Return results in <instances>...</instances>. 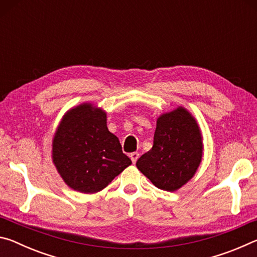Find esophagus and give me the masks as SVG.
Here are the masks:
<instances>
[{"label": "esophagus", "instance_id": "obj_1", "mask_svg": "<svg viewBox=\"0 0 257 257\" xmlns=\"http://www.w3.org/2000/svg\"><path fill=\"white\" fill-rule=\"evenodd\" d=\"M138 158H139V154L137 153V152H134V153L130 154V159H132V161H133V163H134V164L137 162Z\"/></svg>", "mask_w": 257, "mask_h": 257}]
</instances>
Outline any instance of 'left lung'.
<instances>
[{
	"label": "left lung",
	"instance_id": "left-lung-1",
	"mask_svg": "<svg viewBox=\"0 0 257 257\" xmlns=\"http://www.w3.org/2000/svg\"><path fill=\"white\" fill-rule=\"evenodd\" d=\"M202 154L196 121L179 107L158 119L153 147L138 159L136 165L158 188L175 191L195 175Z\"/></svg>",
	"mask_w": 257,
	"mask_h": 257
}]
</instances>
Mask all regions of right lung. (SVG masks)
<instances>
[{
    "instance_id": "right-lung-1",
    "label": "right lung",
    "mask_w": 257,
    "mask_h": 257,
    "mask_svg": "<svg viewBox=\"0 0 257 257\" xmlns=\"http://www.w3.org/2000/svg\"><path fill=\"white\" fill-rule=\"evenodd\" d=\"M53 162L69 187L80 193L102 190L132 164L119 139L108 132L101 108L82 104L61 121L53 141Z\"/></svg>"
}]
</instances>
